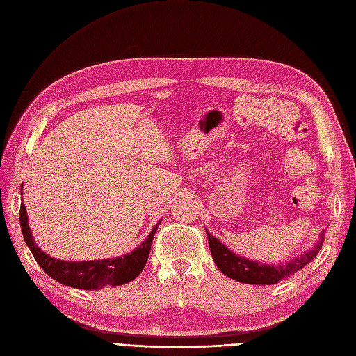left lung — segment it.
I'll use <instances>...</instances> for the list:
<instances>
[{"label": "left lung", "mask_w": 356, "mask_h": 356, "mask_svg": "<svg viewBox=\"0 0 356 356\" xmlns=\"http://www.w3.org/2000/svg\"><path fill=\"white\" fill-rule=\"evenodd\" d=\"M209 250L215 264L220 270L234 281L251 284V285H273L282 279L293 276L301 270L306 264H309L318 255L319 250L324 243V232H321L319 241L312 246V250L300 255L286 264H263L250 260V258L239 257L232 252L227 246L222 245L218 239H215L211 233H208Z\"/></svg>", "instance_id": "8db88e82"}]
</instances>
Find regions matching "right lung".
<instances>
[{
	"mask_svg": "<svg viewBox=\"0 0 356 356\" xmlns=\"http://www.w3.org/2000/svg\"><path fill=\"white\" fill-rule=\"evenodd\" d=\"M20 227H22L24 239L34 255L35 261L50 277L55 281L79 289H99L106 285L118 286L134 281L138 275L144 270L147 264L149 250H152L153 238L160 221L154 225L148 238L138 248L123 257L108 258V260L95 261H62L56 260L44 251H41L32 238L28 225V215L25 204H20Z\"/></svg>",
	"mask_w": 356,
	"mask_h": 356,
	"instance_id": "obj_1",
	"label": "right lung"
}]
</instances>
